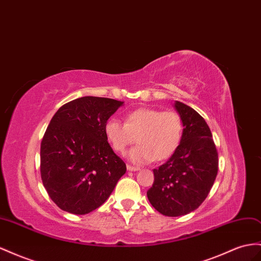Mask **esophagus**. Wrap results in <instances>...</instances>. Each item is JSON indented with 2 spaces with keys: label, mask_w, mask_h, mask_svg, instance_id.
I'll list each match as a JSON object with an SVG mask.
<instances>
[{
  "label": "esophagus",
  "mask_w": 261,
  "mask_h": 261,
  "mask_svg": "<svg viewBox=\"0 0 261 261\" xmlns=\"http://www.w3.org/2000/svg\"><path fill=\"white\" fill-rule=\"evenodd\" d=\"M127 170L128 171H138L139 170V167H134V166L127 165Z\"/></svg>",
  "instance_id": "esophagus-1"
}]
</instances>
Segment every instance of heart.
Listing matches in <instances>:
<instances>
[{"mask_svg": "<svg viewBox=\"0 0 261 261\" xmlns=\"http://www.w3.org/2000/svg\"><path fill=\"white\" fill-rule=\"evenodd\" d=\"M104 133L117 152H124L136 137L138 146L133 148L128 157L135 164H146L172 156L181 143L183 122L174 111L139 108L126 115L125 124L116 118L108 119Z\"/></svg>", "mask_w": 261, "mask_h": 261, "instance_id": "1", "label": "heart"}]
</instances>
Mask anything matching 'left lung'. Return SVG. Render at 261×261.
<instances>
[{
	"instance_id": "1",
	"label": "left lung",
	"mask_w": 261,
	"mask_h": 261,
	"mask_svg": "<svg viewBox=\"0 0 261 261\" xmlns=\"http://www.w3.org/2000/svg\"><path fill=\"white\" fill-rule=\"evenodd\" d=\"M183 122L178 149L166 164L153 169L148 200L159 213L181 216L198 208L212 189L218 170L217 150L208 125L198 112L174 102Z\"/></svg>"
}]
</instances>
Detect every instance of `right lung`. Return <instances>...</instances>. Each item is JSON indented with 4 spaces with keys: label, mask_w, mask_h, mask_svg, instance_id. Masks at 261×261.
I'll list each match as a JSON object with an SVG mask.
<instances>
[{
    "label": "right lung",
    "mask_w": 261,
    "mask_h": 261,
    "mask_svg": "<svg viewBox=\"0 0 261 261\" xmlns=\"http://www.w3.org/2000/svg\"><path fill=\"white\" fill-rule=\"evenodd\" d=\"M124 102L83 96L56 112L40 144V175L62 211L84 215L109 199L126 165L112 149L104 125Z\"/></svg>",
    "instance_id": "right-lung-1"
}]
</instances>
